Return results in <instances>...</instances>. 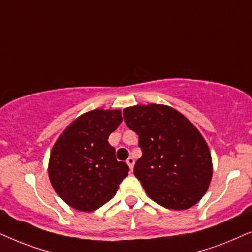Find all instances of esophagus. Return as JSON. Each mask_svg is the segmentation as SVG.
<instances>
[{
	"mask_svg": "<svg viewBox=\"0 0 252 252\" xmlns=\"http://www.w3.org/2000/svg\"><path fill=\"white\" fill-rule=\"evenodd\" d=\"M126 163H128L130 170H132L133 165H135V159H133V158H131V157L128 158V160H126Z\"/></svg>",
	"mask_w": 252,
	"mask_h": 252,
	"instance_id": "obj_1",
	"label": "esophagus"
}]
</instances>
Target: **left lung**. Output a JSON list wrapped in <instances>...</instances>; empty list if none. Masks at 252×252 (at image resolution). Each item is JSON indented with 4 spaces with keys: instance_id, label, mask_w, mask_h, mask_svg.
Listing matches in <instances>:
<instances>
[{
    "instance_id": "obj_1",
    "label": "left lung",
    "mask_w": 252,
    "mask_h": 252,
    "mask_svg": "<svg viewBox=\"0 0 252 252\" xmlns=\"http://www.w3.org/2000/svg\"><path fill=\"white\" fill-rule=\"evenodd\" d=\"M123 117L139 137L143 156L133 174L147 196L169 210L196 205L213 173L210 149L198 129L179 110L158 103L124 108Z\"/></svg>"
}]
</instances>
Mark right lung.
Segmentation results:
<instances>
[{
  "mask_svg": "<svg viewBox=\"0 0 252 252\" xmlns=\"http://www.w3.org/2000/svg\"><path fill=\"white\" fill-rule=\"evenodd\" d=\"M122 122L119 109H93L72 121L54 144L50 183L64 202L82 212L98 210L115 196L129 167L117 161L108 137Z\"/></svg>",
  "mask_w": 252,
  "mask_h": 252,
  "instance_id": "1",
  "label": "right lung"
}]
</instances>
